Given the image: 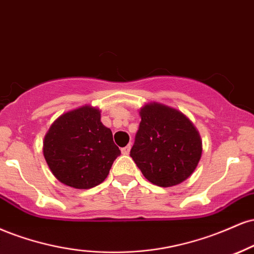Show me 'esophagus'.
<instances>
[{
  "mask_svg": "<svg viewBox=\"0 0 254 254\" xmlns=\"http://www.w3.org/2000/svg\"><path fill=\"white\" fill-rule=\"evenodd\" d=\"M129 151H130V145H127L126 147L121 148V152H122V154H125V156H127V154L129 153Z\"/></svg>",
  "mask_w": 254,
  "mask_h": 254,
  "instance_id": "34e87169",
  "label": "esophagus"
}]
</instances>
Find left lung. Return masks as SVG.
<instances>
[{"label": "left lung", "mask_w": 254, "mask_h": 254, "mask_svg": "<svg viewBox=\"0 0 254 254\" xmlns=\"http://www.w3.org/2000/svg\"><path fill=\"white\" fill-rule=\"evenodd\" d=\"M141 116L130 157L147 181L158 187H174L195 171L201 159L202 141L192 122L180 110L151 102Z\"/></svg>", "instance_id": "8db88e82"}]
</instances>
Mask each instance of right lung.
<instances>
[{
    "instance_id": "obj_1",
    "label": "right lung",
    "mask_w": 254,
    "mask_h": 254,
    "mask_svg": "<svg viewBox=\"0 0 254 254\" xmlns=\"http://www.w3.org/2000/svg\"><path fill=\"white\" fill-rule=\"evenodd\" d=\"M44 157L55 177L74 189L101 184L121 154L101 112L83 106L59 116L44 139Z\"/></svg>"
}]
</instances>
